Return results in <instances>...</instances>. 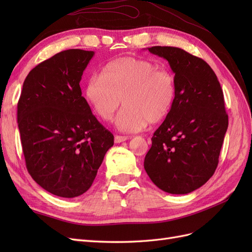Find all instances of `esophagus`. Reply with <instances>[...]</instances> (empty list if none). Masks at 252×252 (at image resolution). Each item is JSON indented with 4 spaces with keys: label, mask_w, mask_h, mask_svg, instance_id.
I'll return each instance as SVG.
<instances>
[{
    "label": "esophagus",
    "mask_w": 252,
    "mask_h": 252,
    "mask_svg": "<svg viewBox=\"0 0 252 252\" xmlns=\"http://www.w3.org/2000/svg\"><path fill=\"white\" fill-rule=\"evenodd\" d=\"M129 138L128 136H124V135H116L114 136V143H122V142H125L127 141Z\"/></svg>",
    "instance_id": "obj_1"
}]
</instances>
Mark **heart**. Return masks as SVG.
Masks as SVG:
<instances>
[{"label":"heart","instance_id":"1","mask_svg":"<svg viewBox=\"0 0 252 252\" xmlns=\"http://www.w3.org/2000/svg\"><path fill=\"white\" fill-rule=\"evenodd\" d=\"M85 95L97 117L110 121L121 104L117 119L122 131H140L158 123L170 111L175 97L173 75L148 60L121 58L94 74L86 84Z\"/></svg>","mask_w":252,"mask_h":252}]
</instances>
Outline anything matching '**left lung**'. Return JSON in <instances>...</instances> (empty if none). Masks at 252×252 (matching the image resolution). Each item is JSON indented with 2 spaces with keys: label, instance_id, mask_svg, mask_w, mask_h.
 <instances>
[{
  "label": "left lung",
  "instance_id": "left-lung-1",
  "mask_svg": "<svg viewBox=\"0 0 252 252\" xmlns=\"http://www.w3.org/2000/svg\"><path fill=\"white\" fill-rule=\"evenodd\" d=\"M147 49L168 61L175 97L152 136L144 168L163 191L186 194L203 186L217 169L228 128L223 90L204 60L177 47Z\"/></svg>",
  "mask_w": 252,
  "mask_h": 252
}]
</instances>
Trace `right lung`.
<instances>
[{
	"instance_id": "obj_1",
	"label": "right lung",
	"mask_w": 252,
	"mask_h": 252,
	"mask_svg": "<svg viewBox=\"0 0 252 252\" xmlns=\"http://www.w3.org/2000/svg\"><path fill=\"white\" fill-rule=\"evenodd\" d=\"M94 51L68 49L28 73L18 103L23 154L46 191L75 197L93 185L113 134L94 116L80 82Z\"/></svg>"
}]
</instances>
